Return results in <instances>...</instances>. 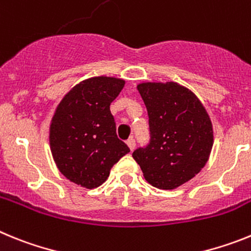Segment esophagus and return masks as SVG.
<instances>
[{"label":"esophagus","instance_id":"34e87169","mask_svg":"<svg viewBox=\"0 0 251 251\" xmlns=\"http://www.w3.org/2000/svg\"><path fill=\"white\" fill-rule=\"evenodd\" d=\"M127 145H128V147L130 148V151H133V150H134V148H136V139H134V138H129L127 141Z\"/></svg>","mask_w":251,"mask_h":251}]
</instances>
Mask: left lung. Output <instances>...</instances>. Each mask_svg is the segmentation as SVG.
Instances as JSON below:
<instances>
[{"label": "left lung", "mask_w": 251, "mask_h": 251, "mask_svg": "<svg viewBox=\"0 0 251 251\" xmlns=\"http://www.w3.org/2000/svg\"><path fill=\"white\" fill-rule=\"evenodd\" d=\"M137 88L148 112L150 141L132 156L148 183L174 190L206 165L214 141L211 121L196 95L177 83Z\"/></svg>", "instance_id": "1"}]
</instances>
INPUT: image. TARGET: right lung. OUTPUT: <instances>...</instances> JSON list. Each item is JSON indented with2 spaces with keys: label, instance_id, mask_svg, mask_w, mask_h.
<instances>
[{
  "label": "right lung",
  "instance_id": "obj_1",
  "mask_svg": "<svg viewBox=\"0 0 251 251\" xmlns=\"http://www.w3.org/2000/svg\"><path fill=\"white\" fill-rule=\"evenodd\" d=\"M124 80L90 77L60 101L50 127V146L57 168L72 182L94 188L105 182L110 168L129 152L117 136L110 103Z\"/></svg>",
  "mask_w": 251,
  "mask_h": 251
}]
</instances>
